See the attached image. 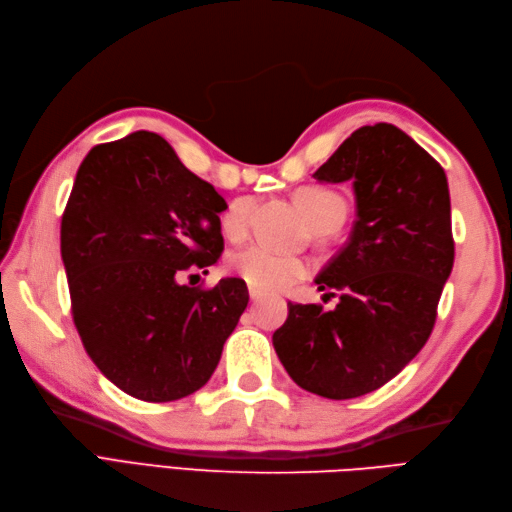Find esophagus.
<instances>
[{"instance_id":"obj_1","label":"esophagus","mask_w":512,"mask_h":512,"mask_svg":"<svg viewBox=\"0 0 512 512\" xmlns=\"http://www.w3.org/2000/svg\"><path fill=\"white\" fill-rule=\"evenodd\" d=\"M250 299H252V303L260 301V299H262V292L256 290V288H250Z\"/></svg>"}]
</instances>
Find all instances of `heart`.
I'll return each instance as SVG.
<instances>
[{
    "label": "heart",
    "mask_w": 512,
    "mask_h": 512,
    "mask_svg": "<svg viewBox=\"0 0 512 512\" xmlns=\"http://www.w3.org/2000/svg\"><path fill=\"white\" fill-rule=\"evenodd\" d=\"M294 198L318 230L337 226L346 215L344 198L327 188H301ZM252 207V198L232 200L222 218V228L228 237L243 235L250 224ZM230 269L250 288L260 292H280L307 277L312 265L301 256L277 252L269 245H250L230 258Z\"/></svg>",
    "instance_id": "heart-1"
}]
</instances>
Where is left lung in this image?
I'll list each match as a JSON object with an SVG mask.
<instances>
[{
    "label": "left lung",
    "instance_id": "1",
    "mask_svg": "<svg viewBox=\"0 0 512 512\" xmlns=\"http://www.w3.org/2000/svg\"><path fill=\"white\" fill-rule=\"evenodd\" d=\"M314 179L350 181L356 222L316 284L322 305L288 303L273 346L301 389L352 399L380 389L421 352L455 260L444 168L391 123L352 132Z\"/></svg>",
    "mask_w": 512,
    "mask_h": 512
}]
</instances>
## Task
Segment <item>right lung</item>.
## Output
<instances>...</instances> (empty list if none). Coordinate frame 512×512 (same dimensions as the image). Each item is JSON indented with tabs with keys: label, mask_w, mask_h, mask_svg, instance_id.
<instances>
[{
	"label": "right lung",
	"mask_w": 512,
	"mask_h": 512,
	"mask_svg": "<svg viewBox=\"0 0 512 512\" xmlns=\"http://www.w3.org/2000/svg\"><path fill=\"white\" fill-rule=\"evenodd\" d=\"M226 200L153 132L87 153L61 218L72 318L91 361L123 393L175 401L205 386L250 301L239 277L181 286L218 262Z\"/></svg>",
	"instance_id": "obj_1"
}]
</instances>
